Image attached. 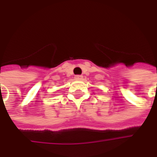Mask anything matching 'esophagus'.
<instances>
[{"instance_id":"34e87169","label":"esophagus","mask_w":157,"mask_h":157,"mask_svg":"<svg viewBox=\"0 0 157 157\" xmlns=\"http://www.w3.org/2000/svg\"><path fill=\"white\" fill-rule=\"evenodd\" d=\"M83 78V76L81 75H75V80H82V79Z\"/></svg>"}]
</instances>
